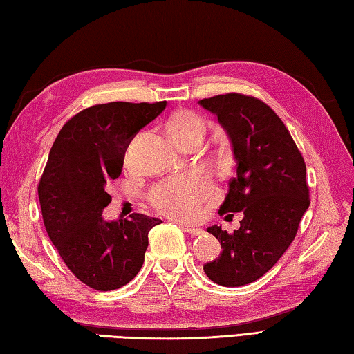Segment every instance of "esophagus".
<instances>
[{"mask_svg": "<svg viewBox=\"0 0 354 354\" xmlns=\"http://www.w3.org/2000/svg\"><path fill=\"white\" fill-rule=\"evenodd\" d=\"M180 226H182L183 231L189 232V234H192V236L203 234V230L202 228H197V226H191V225H186V223H180Z\"/></svg>", "mask_w": 354, "mask_h": 354, "instance_id": "esophagus-1", "label": "esophagus"}]
</instances>
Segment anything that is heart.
Listing matches in <instances>:
<instances>
[{"instance_id": "heart-1", "label": "heart", "mask_w": 354, "mask_h": 354, "mask_svg": "<svg viewBox=\"0 0 354 354\" xmlns=\"http://www.w3.org/2000/svg\"><path fill=\"white\" fill-rule=\"evenodd\" d=\"M205 120L197 112L180 109L169 117L168 131L177 143L188 146L200 142L205 134ZM212 194V182L205 171H189L171 176L157 183L149 192V202L165 216L196 218L202 205Z\"/></svg>"}]
</instances>
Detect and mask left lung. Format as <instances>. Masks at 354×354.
Here are the masks:
<instances>
[{
    "label": "left lung",
    "mask_w": 354,
    "mask_h": 354,
    "mask_svg": "<svg viewBox=\"0 0 354 354\" xmlns=\"http://www.w3.org/2000/svg\"><path fill=\"white\" fill-rule=\"evenodd\" d=\"M198 103L217 115L236 157L237 176L218 212H243L232 234L208 228L222 254L203 271L218 285L242 286L268 272L295 240L310 206L306 166L281 117L262 100L231 92Z\"/></svg>",
    "instance_id": "8db88e82"
}]
</instances>
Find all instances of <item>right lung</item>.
I'll use <instances>...</instances> for the list:
<instances>
[{
    "label": "right lung",
    "instance_id": "1",
    "mask_svg": "<svg viewBox=\"0 0 354 354\" xmlns=\"http://www.w3.org/2000/svg\"><path fill=\"white\" fill-rule=\"evenodd\" d=\"M166 102L94 104L64 123L38 182L43 222L78 281L98 291L122 288L142 268L148 232L162 220L134 212L104 222L106 186L122 174L124 151Z\"/></svg>",
    "mask_w": 354,
    "mask_h": 354
}]
</instances>
